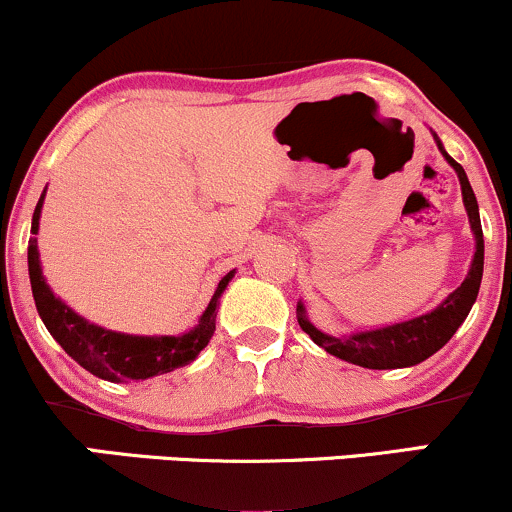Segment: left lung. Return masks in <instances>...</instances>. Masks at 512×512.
<instances>
[{
  "label": "left lung",
  "instance_id": "1",
  "mask_svg": "<svg viewBox=\"0 0 512 512\" xmlns=\"http://www.w3.org/2000/svg\"><path fill=\"white\" fill-rule=\"evenodd\" d=\"M433 137H436V134H433ZM436 144L440 154L445 156V161L455 168L457 178H460L464 209H467L469 226H472L474 240H477V252H474L472 267H469L467 279H464L436 310L414 317V320L380 327V330L332 337V334L317 330L313 322L305 317L303 303H298V325H301V330L308 334L317 346H322L327 354L342 358V361L354 363V366L373 368V370H390V368L416 366V363L426 361L428 356H433L438 349H443V346L450 342V337L457 332V327L462 325L464 317L469 315L474 301H477L481 274H484V233H481L479 204H477V197H474V190L472 185H469L464 168L455 161V158L448 156V151L443 149V144H440L438 137H436Z\"/></svg>",
  "mask_w": 512,
  "mask_h": 512
}]
</instances>
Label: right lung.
<instances>
[{
	"label": "right lung",
	"instance_id": "right-lung-1",
	"mask_svg": "<svg viewBox=\"0 0 512 512\" xmlns=\"http://www.w3.org/2000/svg\"><path fill=\"white\" fill-rule=\"evenodd\" d=\"M45 192L40 195L33 211V238L28 240V274H31V289L35 308L43 317L48 332L55 342L67 351L69 356L86 368L88 373L110 383H129V380H146L154 375L170 373V370L187 366L199 356V351L209 344L216 330V305L221 293L226 291L228 281L236 272H228L216 286L214 296L199 317L195 330L180 334V337H137V334H122L93 325L76 315L69 305H64L55 293L50 291L40 269L38 257V223L40 209H43Z\"/></svg>",
	"mask_w": 512,
	"mask_h": 512
}]
</instances>
